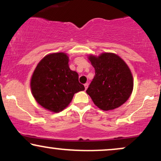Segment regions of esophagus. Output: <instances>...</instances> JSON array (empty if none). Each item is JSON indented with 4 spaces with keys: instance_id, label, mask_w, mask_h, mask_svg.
<instances>
[{
    "instance_id": "esophagus-1",
    "label": "esophagus",
    "mask_w": 161,
    "mask_h": 161,
    "mask_svg": "<svg viewBox=\"0 0 161 161\" xmlns=\"http://www.w3.org/2000/svg\"><path fill=\"white\" fill-rule=\"evenodd\" d=\"M84 86H85V88H86V90L87 89V88H88V83H86V84L84 85Z\"/></svg>"
}]
</instances>
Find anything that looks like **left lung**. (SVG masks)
<instances>
[{
  "mask_svg": "<svg viewBox=\"0 0 161 161\" xmlns=\"http://www.w3.org/2000/svg\"><path fill=\"white\" fill-rule=\"evenodd\" d=\"M88 60L95 75L86 92L94 104L106 111L124 104L133 89V77L127 64L113 53L90 55Z\"/></svg>",
  "mask_w": 161,
  "mask_h": 161,
  "instance_id": "8db88e82",
  "label": "left lung"
}]
</instances>
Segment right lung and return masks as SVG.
Listing matches in <instances>:
<instances>
[{"label":"right lung","mask_w":161,"mask_h":161,"mask_svg":"<svg viewBox=\"0 0 161 161\" xmlns=\"http://www.w3.org/2000/svg\"><path fill=\"white\" fill-rule=\"evenodd\" d=\"M65 53L47 55L38 63L32 79L31 89L37 103L51 112L58 113L69 105L75 93L85 90L79 75L69 67Z\"/></svg>","instance_id":"right-lung-1"}]
</instances>
